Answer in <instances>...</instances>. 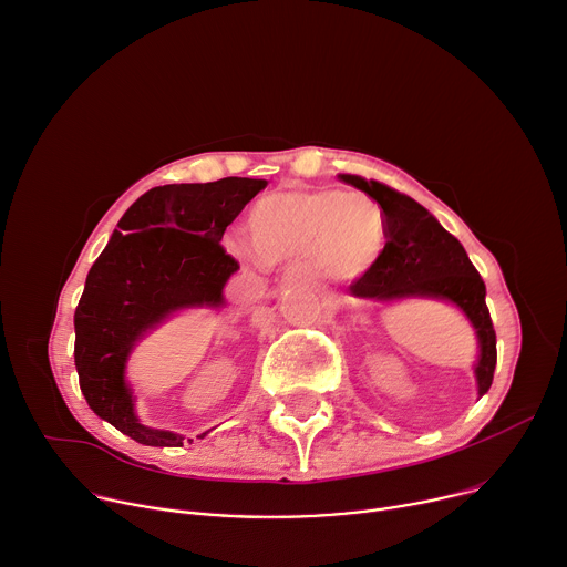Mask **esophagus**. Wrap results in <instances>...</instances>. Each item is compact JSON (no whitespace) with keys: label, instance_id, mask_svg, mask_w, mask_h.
Returning <instances> with one entry per match:
<instances>
[{"label":"esophagus","instance_id":"34e87169","mask_svg":"<svg viewBox=\"0 0 567 567\" xmlns=\"http://www.w3.org/2000/svg\"><path fill=\"white\" fill-rule=\"evenodd\" d=\"M310 278V274H308V269H303V267H296V269H291L289 274H287V282H303V280H308Z\"/></svg>","mask_w":567,"mask_h":567}]
</instances>
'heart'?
<instances>
[{
  "mask_svg": "<svg viewBox=\"0 0 567 567\" xmlns=\"http://www.w3.org/2000/svg\"><path fill=\"white\" fill-rule=\"evenodd\" d=\"M248 233L261 261L282 264L312 257L323 274L358 278L383 252L385 214L364 194L303 188L261 198L248 214ZM233 252L248 255L237 244Z\"/></svg>",
  "mask_w": 567,
  "mask_h": 567,
  "instance_id": "obj_1",
  "label": "heart"
}]
</instances>
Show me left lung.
Masks as SVG:
<instances>
[{"label": "left lung", "instance_id": "1", "mask_svg": "<svg viewBox=\"0 0 567 567\" xmlns=\"http://www.w3.org/2000/svg\"><path fill=\"white\" fill-rule=\"evenodd\" d=\"M383 207L385 248L373 267L349 291L355 298L394 300L408 296L449 300L465 312L478 337L474 367L478 396L493 385L497 364V334L485 306V282L470 261L463 244L449 235L435 216L396 188L358 175H339Z\"/></svg>", "mask_w": 567, "mask_h": 567}]
</instances>
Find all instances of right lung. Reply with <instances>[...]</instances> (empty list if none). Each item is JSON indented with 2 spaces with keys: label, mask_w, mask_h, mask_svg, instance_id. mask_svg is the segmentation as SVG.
I'll return each instance as SVG.
<instances>
[{
  "label": "right lung",
  "mask_w": 567,
  "mask_h": 567,
  "mask_svg": "<svg viewBox=\"0 0 567 567\" xmlns=\"http://www.w3.org/2000/svg\"><path fill=\"white\" fill-rule=\"evenodd\" d=\"M264 186L267 179L223 177L150 188L123 214L89 271L74 310L80 388L97 417L141 444L182 446L184 437L138 422L125 362L168 315L223 303V287L239 269L220 246L223 233Z\"/></svg>",
  "instance_id": "1"
}]
</instances>
